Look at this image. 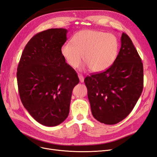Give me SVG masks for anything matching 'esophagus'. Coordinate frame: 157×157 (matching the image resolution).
<instances>
[{"mask_svg": "<svg viewBox=\"0 0 157 157\" xmlns=\"http://www.w3.org/2000/svg\"><path fill=\"white\" fill-rule=\"evenodd\" d=\"M78 78H79V82H80L83 83V82H84V78H83V76L82 75L78 74Z\"/></svg>", "mask_w": 157, "mask_h": 157, "instance_id": "esophagus-1", "label": "esophagus"}]
</instances>
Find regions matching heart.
<instances>
[{
	"label": "heart",
	"instance_id": "1",
	"mask_svg": "<svg viewBox=\"0 0 157 157\" xmlns=\"http://www.w3.org/2000/svg\"><path fill=\"white\" fill-rule=\"evenodd\" d=\"M119 50L117 38L101 31L84 30L74 34L71 43L61 47V54L70 67L75 68L83 59L90 70L99 73L113 63Z\"/></svg>",
	"mask_w": 157,
	"mask_h": 157
}]
</instances>
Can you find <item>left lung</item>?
Masks as SVG:
<instances>
[{
	"label": "left lung",
	"instance_id": "obj_1",
	"mask_svg": "<svg viewBox=\"0 0 157 157\" xmlns=\"http://www.w3.org/2000/svg\"><path fill=\"white\" fill-rule=\"evenodd\" d=\"M121 42L119 52L112 66L84 79L92 115L106 124H116L128 116L143 88L141 59L126 34H122Z\"/></svg>",
	"mask_w": 157,
	"mask_h": 157
}]
</instances>
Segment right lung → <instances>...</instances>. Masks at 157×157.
Wrapping results in <instances>:
<instances>
[{
	"label": "right lung",
	"mask_w": 157,
	"mask_h": 157,
	"mask_svg": "<svg viewBox=\"0 0 157 157\" xmlns=\"http://www.w3.org/2000/svg\"><path fill=\"white\" fill-rule=\"evenodd\" d=\"M67 33L65 29H51L36 34L26 45L17 68L23 105L44 126L54 127L66 120L72 91L79 82L60 51Z\"/></svg>",
	"instance_id": "right-lung-1"
}]
</instances>
